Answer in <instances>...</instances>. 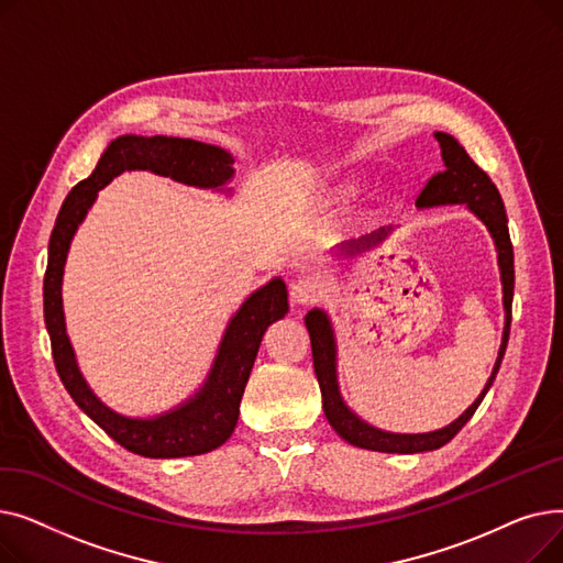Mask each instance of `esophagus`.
I'll use <instances>...</instances> for the list:
<instances>
[{"mask_svg":"<svg viewBox=\"0 0 563 563\" xmlns=\"http://www.w3.org/2000/svg\"><path fill=\"white\" fill-rule=\"evenodd\" d=\"M289 297H291L294 303H299V306L314 303V301H319L323 297V285L314 276H303V278L291 283Z\"/></svg>","mask_w":563,"mask_h":563,"instance_id":"34e87169","label":"esophagus"}]
</instances>
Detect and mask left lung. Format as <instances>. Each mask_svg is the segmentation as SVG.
Listing matches in <instances>:
<instances>
[{"instance_id":"8db88e82","label":"left lung","mask_w":563,"mask_h":563,"mask_svg":"<svg viewBox=\"0 0 563 563\" xmlns=\"http://www.w3.org/2000/svg\"><path fill=\"white\" fill-rule=\"evenodd\" d=\"M435 139L440 143V153L442 162H445V170L435 173L429 177V183L420 191L416 205L418 207H431V205H454L463 202L467 205L472 212H475L486 228L490 230L495 246H497V260H499V272H501V289H505V310H507V323H505V335H501V346H499V356L493 367V374L486 383V388L477 397V401L472 404L463 416L452 422L445 429H438L431 433H388L369 427L361 418L353 416V412L344 406L340 390H338V376H335V340H333V329L329 317L321 310H310L306 314V327L310 333V344H312V363H314V374L319 380V390L323 399V412H327V420L331 427L346 440L351 445L372 450V452H388V454H418V452H431L438 450L465 427V422L475 416L477 406L486 397L488 388L493 386L495 374L499 369L501 358H505L507 342H509V329H511V301H514V244L509 236V225H507V212H505V202H501V196L497 187L490 183V177L484 168H479L472 157L465 153V147L450 134L445 132H435ZM383 230L376 234V240H380ZM388 234V232H386ZM351 253V244H349Z\"/></svg>"}]
</instances>
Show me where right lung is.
Segmentation results:
<instances>
[{
  "label": "right lung",
  "instance_id": "1",
  "mask_svg": "<svg viewBox=\"0 0 563 563\" xmlns=\"http://www.w3.org/2000/svg\"><path fill=\"white\" fill-rule=\"evenodd\" d=\"M123 170H153L202 189L223 187L234 173L230 153L194 139L125 134L111 141L96 170L86 180L77 183L64 200L49 236L43 306L54 367L75 404L128 452L147 459H180L212 452L223 445L236 427L242 395L262 335L272 321L289 310L287 287L280 278H274L269 285L251 294V299L236 310L225 329L214 367L194 399L153 420L123 418L107 408L86 386L75 363V353L66 335L62 278L77 225L91 210L98 191Z\"/></svg>",
  "mask_w": 563,
  "mask_h": 563
}]
</instances>
